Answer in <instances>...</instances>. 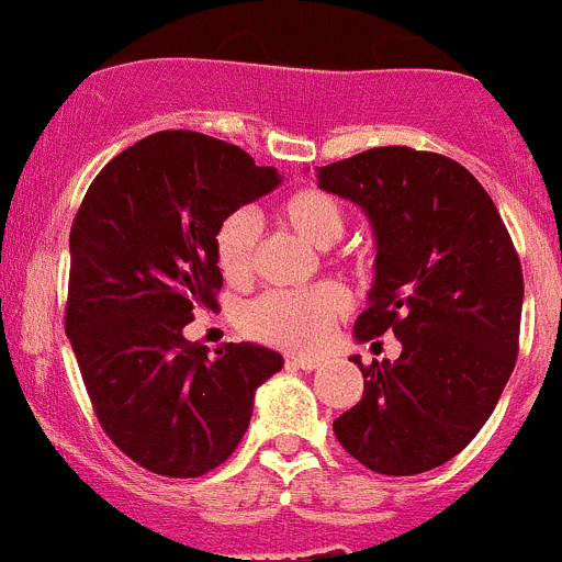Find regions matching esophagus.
Returning a JSON list of instances; mask_svg holds the SVG:
<instances>
[{
	"label": "esophagus",
	"mask_w": 562,
	"mask_h": 562,
	"mask_svg": "<svg viewBox=\"0 0 562 562\" xmlns=\"http://www.w3.org/2000/svg\"><path fill=\"white\" fill-rule=\"evenodd\" d=\"M288 364H293V368H302V370H315L324 364V359L321 357H288Z\"/></svg>",
	"instance_id": "34e87169"
}]
</instances>
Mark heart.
Masks as SVG:
<instances>
[{
	"label": "heart",
	"instance_id": "heart-1",
	"mask_svg": "<svg viewBox=\"0 0 562 562\" xmlns=\"http://www.w3.org/2000/svg\"><path fill=\"white\" fill-rule=\"evenodd\" d=\"M277 216L288 231L315 249H329L346 227L342 205L321 189L291 192L277 209ZM258 233V216L252 209H236L220 222L214 233V258L225 280L244 282L252 274ZM346 304V291L335 282H324L310 291H271L247 304L241 324L258 340L304 351L329 335Z\"/></svg>",
	"mask_w": 562,
	"mask_h": 562
}]
</instances>
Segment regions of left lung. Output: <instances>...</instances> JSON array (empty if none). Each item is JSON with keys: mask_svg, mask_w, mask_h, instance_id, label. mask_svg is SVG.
<instances>
[{"mask_svg": "<svg viewBox=\"0 0 562 562\" xmlns=\"http://www.w3.org/2000/svg\"><path fill=\"white\" fill-rule=\"evenodd\" d=\"M324 192L351 200L373 227L368 310L353 337L395 331L401 357L362 368V401L335 437L379 475L442 467L492 417L519 353V255L486 189L459 161L373 148L315 170Z\"/></svg>", "mask_w": 562, "mask_h": 562, "instance_id": "left-lung-1", "label": "left lung"}]
</instances>
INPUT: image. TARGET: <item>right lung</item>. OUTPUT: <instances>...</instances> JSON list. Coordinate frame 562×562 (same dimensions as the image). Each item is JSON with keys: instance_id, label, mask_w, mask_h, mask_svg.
<instances>
[{"instance_id": "obj_1", "label": "right lung", "mask_w": 562, "mask_h": 562, "mask_svg": "<svg viewBox=\"0 0 562 562\" xmlns=\"http://www.w3.org/2000/svg\"><path fill=\"white\" fill-rule=\"evenodd\" d=\"M280 181L236 145L159 131L114 156L81 200L65 331L103 431L156 475L200 477L231 459L255 392L285 364L258 342L209 357L183 337L216 307L220 222Z\"/></svg>"}]
</instances>
